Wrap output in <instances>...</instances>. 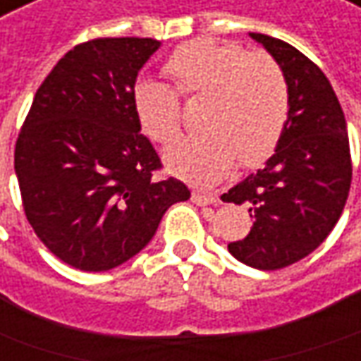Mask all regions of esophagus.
I'll return each instance as SVG.
<instances>
[{"mask_svg": "<svg viewBox=\"0 0 361 361\" xmlns=\"http://www.w3.org/2000/svg\"><path fill=\"white\" fill-rule=\"evenodd\" d=\"M192 202L197 204V206H210V204H216V197L208 196V194H202V192H194L192 194Z\"/></svg>", "mask_w": 361, "mask_h": 361, "instance_id": "esophagus-1", "label": "esophagus"}]
</instances>
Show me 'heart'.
<instances>
[{
  "instance_id": "obj_1",
  "label": "heart",
  "mask_w": 361,
  "mask_h": 361,
  "mask_svg": "<svg viewBox=\"0 0 361 361\" xmlns=\"http://www.w3.org/2000/svg\"><path fill=\"white\" fill-rule=\"evenodd\" d=\"M173 87L141 80L133 109L143 133L169 145L181 133V99L206 101L204 135L181 139L165 151L169 171L196 185H214L236 161L257 167L271 157L290 113L287 76L273 56L248 52L236 42L202 38L180 46L165 62Z\"/></svg>"
}]
</instances>
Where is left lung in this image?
<instances>
[{
	"label": "left lung",
	"mask_w": 361,
	"mask_h": 361,
	"mask_svg": "<svg viewBox=\"0 0 361 361\" xmlns=\"http://www.w3.org/2000/svg\"><path fill=\"white\" fill-rule=\"evenodd\" d=\"M287 76L290 113L273 157L222 202L246 206L252 228L228 244L234 259L260 271L305 259L337 224L352 185L345 117L322 68L279 38L250 34Z\"/></svg>",
	"instance_id": "obj_1"
}]
</instances>
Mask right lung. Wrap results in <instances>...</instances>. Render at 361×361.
Here are the masks:
<instances>
[{
	"mask_svg": "<svg viewBox=\"0 0 361 361\" xmlns=\"http://www.w3.org/2000/svg\"><path fill=\"white\" fill-rule=\"evenodd\" d=\"M153 38H94L58 60L36 90L13 164L30 226L80 271H111L143 250L165 210L190 197L141 135L133 88Z\"/></svg>",
	"mask_w": 361,
	"mask_h": 361,
	"instance_id": "obj_1",
	"label": "right lung"
}]
</instances>
